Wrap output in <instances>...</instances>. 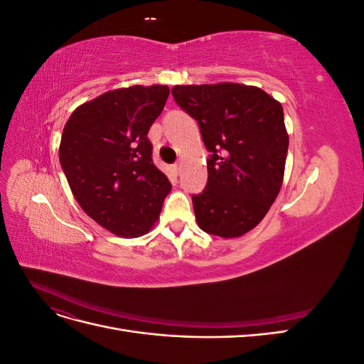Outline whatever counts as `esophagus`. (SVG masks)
<instances>
[{"label": "esophagus", "instance_id": "obj_1", "mask_svg": "<svg viewBox=\"0 0 364 364\" xmlns=\"http://www.w3.org/2000/svg\"><path fill=\"white\" fill-rule=\"evenodd\" d=\"M181 168H182V162H178V164H174L173 167H171V171L174 173V176H178L179 173H181Z\"/></svg>", "mask_w": 364, "mask_h": 364}]
</instances>
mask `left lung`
<instances>
[{"label": "left lung", "mask_w": 364, "mask_h": 364, "mask_svg": "<svg viewBox=\"0 0 364 364\" xmlns=\"http://www.w3.org/2000/svg\"><path fill=\"white\" fill-rule=\"evenodd\" d=\"M171 94L199 123L211 151L205 190L193 196L197 225L222 238L247 234L282 186L289 134L281 103L261 87L232 82L176 85Z\"/></svg>", "instance_id": "obj_1"}]
</instances>
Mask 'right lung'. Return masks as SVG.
Here are the masks:
<instances>
[{
  "instance_id": "1",
  "label": "right lung",
  "mask_w": 364,
  "mask_h": 364,
  "mask_svg": "<svg viewBox=\"0 0 364 364\" xmlns=\"http://www.w3.org/2000/svg\"><path fill=\"white\" fill-rule=\"evenodd\" d=\"M168 94L167 85L107 91L77 107L63 127L59 159L75 200L118 237L147 234L171 190L147 138Z\"/></svg>"
}]
</instances>
